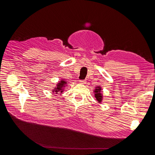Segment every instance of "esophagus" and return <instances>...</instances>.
I'll return each mask as SVG.
<instances>
[{
  "instance_id": "34e87169",
  "label": "esophagus",
  "mask_w": 155,
  "mask_h": 155,
  "mask_svg": "<svg viewBox=\"0 0 155 155\" xmlns=\"http://www.w3.org/2000/svg\"><path fill=\"white\" fill-rule=\"evenodd\" d=\"M79 82L81 84H86V80H80Z\"/></svg>"
}]
</instances>
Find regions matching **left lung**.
Here are the masks:
<instances>
[{"label": "left lung", "instance_id": "left-lung-1", "mask_svg": "<svg viewBox=\"0 0 155 155\" xmlns=\"http://www.w3.org/2000/svg\"><path fill=\"white\" fill-rule=\"evenodd\" d=\"M101 87L100 86L96 87V89L94 90V97L97 99V100L98 101V103H101L103 100V95L101 93Z\"/></svg>", "mask_w": 155, "mask_h": 155}]
</instances>
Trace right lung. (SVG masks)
Segmentation results:
<instances>
[{
  "mask_svg": "<svg viewBox=\"0 0 155 155\" xmlns=\"http://www.w3.org/2000/svg\"><path fill=\"white\" fill-rule=\"evenodd\" d=\"M67 81L64 79H62L60 82H58V84H57V87H54L55 90H53L52 92H55L57 93L58 91H60V93H62L63 91L64 90V87L67 84Z\"/></svg>",
  "mask_w": 155,
  "mask_h": 155,
  "instance_id": "1",
  "label": "right lung"
}]
</instances>
